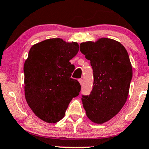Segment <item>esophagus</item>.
Listing matches in <instances>:
<instances>
[{
  "instance_id": "1",
  "label": "esophagus",
  "mask_w": 149,
  "mask_h": 149,
  "mask_svg": "<svg viewBox=\"0 0 149 149\" xmlns=\"http://www.w3.org/2000/svg\"><path fill=\"white\" fill-rule=\"evenodd\" d=\"M78 82H80V85H82V83H83V80H82V79H81V78H80V79L78 80Z\"/></svg>"
}]
</instances>
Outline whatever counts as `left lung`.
I'll list each match as a JSON object with an SVG mask.
<instances>
[{
	"mask_svg": "<svg viewBox=\"0 0 149 149\" xmlns=\"http://www.w3.org/2000/svg\"><path fill=\"white\" fill-rule=\"evenodd\" d=\"M80 51L90 60L94 85L82 96L86 114L92 122H107L117 114L128 98L132 69L128 52L121 43L108 38L82 42Z\"/></svg>",
	"mask_w": 149,
	"mask_h": 149,
	"instance_id": "8db88e82",
	"label": "left lung"
}]
</instances>
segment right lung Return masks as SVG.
<instances>
[{
  "instance_id": "1",
  "label": "right lung",
  "mask_w": 149,
  "mask_h": 149,
  "mask_svg": "<svg viewBox=\"0 0 149 149\" xmlns=\"http://www.w3.org/2000/svg\"><path fill=\"white\" fill-rule=\"evenodd\" d=\"M78 51V43L60 38L46 39L30 48L23 67L25 97L45 122L60 121L72 98L79 94L81 87L71 78L75 68L69 62Z\"/></svg>"
}]
</instances>
